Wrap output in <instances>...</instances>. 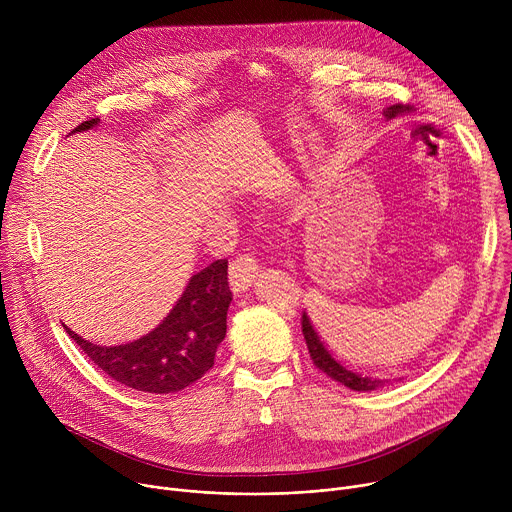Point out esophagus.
<instances>
[{
    "label": "esophagus",
    "instance_id": "esophagus-1",
    "mask_svg": "<svg viewBox=\"0 0 512 512\" xmlns=\"http://www.w3.org/2000/svg\"><path fill=\"white\" fill-rule=\"evenodd\" d=\"M257 275H259V265L255 259H251L247 255L237 257L229 267L231 289L235 291V294H243V291H247L253 285Z\"/></svg>",
    "mask_w": 512,
    "mask_h": 512
}]
</instances>
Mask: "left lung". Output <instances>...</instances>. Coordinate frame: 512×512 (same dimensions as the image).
I'll return each instance as SVG.
<instances>
[{"instance_id": "obj_1", "label": "left lung", "mask_w": 512, "mask_h": 512, "mask_svg": "<svg viewBox=\"0 0 512 512\" xmlns=\"http://www.w3.org/2000/svg\"><path fill=\"white\" fill-rule=\"evenodd\" d=\"M409 111H411V107L397 103V105L387 107L383 113H385L387 119H395L397 115H403V113H409ZM302 332H304V340L308 344V350H310V356L316 364V369H320L332 381H336V383H340V385H344L352 391H377L379 387L389 383V381H381V379L364 375L360 371H354L352 367H348V364H344L328 348V344H324V340L316 332V328H314V324H312V320L306 312L302 316Z\"/></svg>"}]
</instances>
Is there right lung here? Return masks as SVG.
<instances>
[{
	"instance_id": "1",
	"label": "right lung",
	"mask_w": 512,
	"mask_h": 512,
	"mask_svg": "<svg viewBox=\"0 0 512 512\" xmlns=\"http://www.w3.org/2000/svg\"><path fill=\"white\" fill-rule=\"evenodd\" d=\"M97 123L99 119L83 121L72 133ZM227 269L229 261L218 259L192 275L162 324L133 342L99 346L66 326L64 330L113 381L152 395L178 393L212 369L216 348L225 340L233 300Z\"/></svg>"
}]
</instances>
